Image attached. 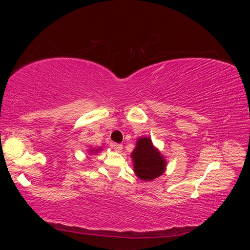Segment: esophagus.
I'll return each instance as SVG.
<instances>
[{"instance_id":"obj_1","label":"esophagus","mask_w":250,"mask_h":250,"mask_svg":"<svg viewBox=\"0 0 250 250\" xmlns=\"http://www.w3.org/2000/svg\"><path fill=\"white\" fill-rule=\"evenodd\" d=\"M111 147H112L113 149H115V151H117V152H120V151L123 149V145H122V144H116V143H115V144H112Z\"/></svg>"}]
</instances>
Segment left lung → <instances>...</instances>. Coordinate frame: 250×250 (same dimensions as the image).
Instances as JSON below:
<instances>
[{
	"instance_id": "obj_1",
	"label": "left lung",
	"mask_w": 250,
	"mask_h": 250,
	"mask_svg": "<svg viewBox=\"0 0 250 250\" xmlns=\"http://www.w3.org/2000/svg\"><path fill=\"white\" fill-rule=\"evenodd\" d=\"M132 158L134 172L143 180H152L162 175L166 169V161L149 138H142L137 142Z\"/></svg>"
}]
</instances>
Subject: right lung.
Listing matches in <instances>:
<instances>
[{
	"instance_id": "1",
	"label": "right lung",
	"mask_w": 250,
	"mask_h": 250,
	"mask_svg": "<svg viewBox=\"0 0 250 250\" xmlns=\"http://www.w3.org/2000/svg\"><path fill=\"white\" fill-rule=\"evenodd\" d=\"M100 149H98V150H92V152H93V151H99Z\"/></svg>"
}]
</instances>
